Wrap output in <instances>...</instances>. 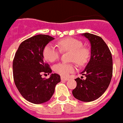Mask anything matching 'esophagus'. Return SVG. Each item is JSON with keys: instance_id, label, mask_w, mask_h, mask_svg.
Segmentation results:
<instances>
[{"instance_id": "34e87169", "label": "esophagus", "mask_w": 123, "mask_h": 123, "mask_svg": "<svg viewBox=\"0 0 123 123\" xmlns=\"http://www.w3.org/2000/svg\"><path fill=\"white\" fill-rule=\"evenodd\" d=\"M69 79L68 77H63V76H61V80H64V81H67Z\"/></svg>"}]
</instances>
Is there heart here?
<instances>
[{"label":"heart","mask_w":123,"mask_h":123,"mask_svg":"<svg viewBox=\"0 0 123 123\" xmlns=\"http://www.w3.org/2000/svg\"><path fill=\"white\" fill-rule=\"evenodd\" d=\"M59 49L52 44H47L43 50L44 59L48 62H54L59 59L61 52H70L69 60L75 62L78 65L83 66L89 61L90 56V49L83 46L82 42L78 39L67 37L58 41ZM54 70L62 76H67L75 70L73 62H59L55 65Z\"/></svg>","instance_id":"b5f03b06"}]
</instances>
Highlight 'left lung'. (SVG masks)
Instances as JSON below:
<instances>
[{"instance_id": "obj_1", "label": "left lung", "mask_w": 123, "mask_h": 123, "mask_svg": "<svg viewBox=\"0 0 123 123\" xmlns=\"http://www.w3.org/2000/svg\"><path fill=\"white\" fill-rule=\"evenodd\" d=\"M83 35L90 41L91 58L82 72L86 78L75 79L77 86L72 94L78 100L89 102L101 97L108 88L113 75V59L102 38L89 33Z\"/></svg>"}]
</instances>
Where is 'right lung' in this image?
<instances>
[{"instance_id": "add662e5", "label": "right lung", "mask_w": 123, "mask_h": 123, "mask_svg": "<svg viewBox=\"0 0 123 123\" xmlns=\"http://www.w3.org/2000/svg\"><path fill=\"white\" fill-rule=\"evenodd\" d=\"M54 38L48 35L33 36L21 43L13 60V77L15 85L23 98L35 104L45 103L53 95L61 76L52 74L49 78H41L52 70L43 61V50Z\"/></svg>"}]
</instances>
